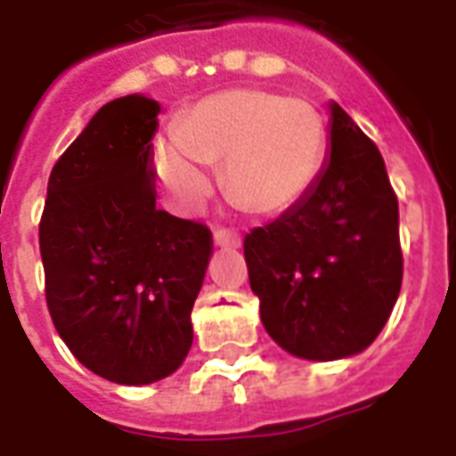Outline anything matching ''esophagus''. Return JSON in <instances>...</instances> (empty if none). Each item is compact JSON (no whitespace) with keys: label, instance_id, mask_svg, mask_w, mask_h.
Segmentation results:
<instances>
[{"label":"esophagus","instance_id":"1","mask_svg":"<svg viewBox=\"0 0 456 456\" xmlns=\"http://www.w3.org/2000/svg\"><path fill=\"white\" fill-rule=\"evenodd\" d=\"M215 244H217V247L239 248L241 247V237H239L234 229H217V232H215Z\"/></svg>","mask_w":456,"mask_h":456}]
</instances>
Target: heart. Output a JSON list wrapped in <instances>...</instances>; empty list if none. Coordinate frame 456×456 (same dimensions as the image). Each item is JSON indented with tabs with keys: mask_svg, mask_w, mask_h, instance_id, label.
I'll use <instances>...</instances> for the list:
<instances>
[{
	"mask_svg": "<svg viewBox=\"0 0 456 456\" xmlns=\"http://www.w3.org/2000/svg\"><path fill=\"white\" fill-rule=\"evenodd\" d=\"M327 159V124L315 104L268 90H229L192 107L178 134L153 149V170L175 202L192 208L209 190L208 163L222 164V190L258 217L296 209Z\"/></svg>",
	"mask_w": 456,
	"mask_h": 456,
	"instance_id": "obj_1",
	"label": "heart"
}]
</instances>
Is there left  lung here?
I'll list each match as a JSON object with an SVG mask.
<instances>
[{
    "mask_svg": "<svg viewBox=\"0 0 456 456\" xmlns=\"http://www.w3.org/2000/svg\"><path fill=\"white\" fill-rule=\"evenodd\" d=\"M330 139L313 192L244 239L266 332L313 362L366 349L403 283L398 198L381 153L339 104H332Z\"/></svg>",
    "mask_w": 456,
    "mask_h": 456,
    "instance_id": "1",
    "label": "left lung"
}]
</instances>
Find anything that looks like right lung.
<instances>
[{"label":"right lung","mask_w":456,"mask_h":456,"mask_svg":"<svg viewBox=\"0 0 456 456\" xmlns=\"http://www.w3.org/2000/svg\"><path fill=\"white\" fill-rule=\"evenodd\" d=\"M159 102L104 104L55 160L38 224L45 303L75 359L107 381L166 379L188 356L212 232L156 208Z\"/></svg>","instance_id":"1"}]
</instances>
